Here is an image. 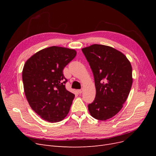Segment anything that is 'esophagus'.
I'll return each instance as SVG.
<instances>
[{"label": "esophagus", "mask_w": 156, "mask_h": 156, "mask_svg": "<svg viewBox=\"0 0 156 156\" xmlns=\"http://www.w3.org/2000/svg\"><path fill=\"white\" fill-rule=\"evenodd\" d=\"M78 92L79 94H81L83 92V89H80V90H78Z\"/></svg>", "instance_id": "1"}]
</instances>
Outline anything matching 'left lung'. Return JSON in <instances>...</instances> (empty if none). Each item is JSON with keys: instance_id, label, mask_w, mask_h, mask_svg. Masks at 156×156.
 <instances>
[{"instance_id": "1", "label": "left lung", "mask_w": 156, "mask_h": 156, "mask_svg": "<svg viewBox=\"0 0 156 156\" xmlns=\"http://www.w3.org/2000/svg\"><path fill=\"white\" fill-rule=\"evenodd\" d=\"M91 68L96 97L88 105L94 119L106 120L123 107L131 88L132 68L126 56L109 46L94 44L82 49Z\"/></svg>"}]
</instances>
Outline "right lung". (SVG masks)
Returning <instances> with one entry per match:
<instances>
[{"label": "right lung", "mask_w": 156, "mask_h": 156, "mask_svg": "<svg viewBox=\"0 0 156 156\" xmlns=\"http://www.w3.org/2000/svg\"><path fill=\"white\" fill-rule=\"evenodd\" d=\"M77 55L74 49L53 46L27 60L22 72L24 91L30 106L49 122L62 120L75 95L66 88L63 69Z\"/></svg>", "instance_id": "obj_1"}]
</instances>
